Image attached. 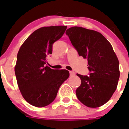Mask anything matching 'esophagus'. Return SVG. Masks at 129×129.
I'll use <instances>...</instances> for the list:
<instances>
[{"label": "esophagus", "mask_w": 129, "mask_h": 129, "mask_svg": "<svg viewBox=\"0 0 129 129\" xmlns=\"http://www.w3.org/2000/svg\"><path fill=\"white\" fill-rule=\"evenodd\" d=\"M75 73L74 72H73V71H70V75H71V77H73V76H75Z\"/></svg>", "instance_id": "obj_1"}]
</instances>
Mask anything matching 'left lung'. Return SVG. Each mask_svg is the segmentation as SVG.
<instances>
[{"mask_svg": "<svg viewBox=\"0 0 129 129\" xmlns=\"http://www.w3.org/2000/svg\"><path fill=\"white\" fill-rule=\"evenodd\" d=\"M79 55L87 58L89 76L77 74L81 84L75 91L78 99L91 108L99 107L110 100L120 77L119 62L111 44L100 32L81 27L66 32Z\"/></svg>", "mask_w": 129, "mask_h": 129, "instance_id": "left-lung-1", "label": "left lung"}]
</instances>
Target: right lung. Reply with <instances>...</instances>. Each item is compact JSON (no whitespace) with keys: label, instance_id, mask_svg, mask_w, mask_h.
Instances as JSON below:
<instances>
[{"label":"right lung","instance_id":"right-lung-1","mask_svg":"<svg viewBox=\"0 0 129 129\" xmlns=\"http://www.w3.org/2000/svg\"><path fill=\"white\" fill-rule=\"evenodd\" d=\"M67 26H50L31 34L20 47L15 74L24 99L37 107L51 104L58 89L69 77L67 70L52 69L45 66L46 57L52 54V45L64 34Z\"/></svg>","mask_w":129,"mask_h":129}]
</instances>
